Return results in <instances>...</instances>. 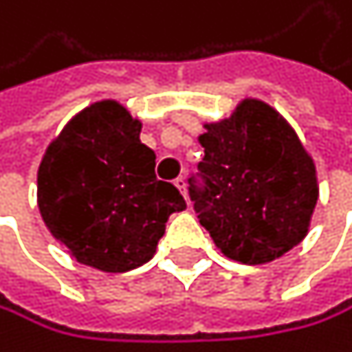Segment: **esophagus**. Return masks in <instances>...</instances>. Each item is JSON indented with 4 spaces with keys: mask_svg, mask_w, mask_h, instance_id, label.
I'll return each instance as SVG.
<instances>
[{
    "mask_svg": "<svg viewBox=\"0 0 352 352\" xmlns=\"http://www.w3.org/2000/svg\"><path fill=\"white\" fill-rule=\"evenodd\" d=\"M175 186H177V188H179V192L186 197V179H184V177H177V179H175Z\"/></svg>",
    "mask_w": 352,
    "mask_h": 352,
    "instance_id": "esophagus-1",
    "label": "esophagus"
}]
</instances>
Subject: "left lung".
Listing matches in <instances>:
<instances>
[{
    "mask_svg": "<svg viewBox=\"0 0 352 352\" xmlns=\"http://www.w3.org/2000/svg\"><path fill=\"white\" fill-rule=\"evenodd\" d=\"M206 127V155L188 179L199 223L229 259L272 262L307 234L318 201L314 162L262 101H242L231 118Z\"/></svg>",
    "mask_w": 352,
    "mask_h": 352,
    "instance_id": "8db88e82",
    "label": "left lung"
}]
</instances>
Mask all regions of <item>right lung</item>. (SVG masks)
<instances>
[{
  "label": "right lung",
  "instance_id": "obj_1",
  "mask_svg": "<svg viewBox=\"0 0 352 352\" xmlns=\"http://www.w3.org/2000/svg\"><path fill=\"white\" fill-rule=\"evenodd\" d=\"M186 201L155 177L140 121L116 101L82 110L49 144L38 210L54 238L86 266L125 272L153 257L166 221Z\"/></svg>",
  "mask_w": 352,
  "mask_h": 352
}]
</instances>
